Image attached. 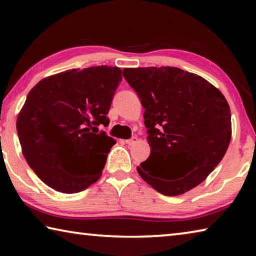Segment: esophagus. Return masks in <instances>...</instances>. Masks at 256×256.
<instances>
[{
  "instance_id": "esophagus-1",
  "label": "esophagus",
  "mask_w": 256,
  "mask_h": 256,
  "mask_svg": "<svg viewBox=\"0 0 256 256\" xmlns=\"http://www.w3.org/2000/svg\"><path fill=\"white\" fill-rule=\"evenodd\" d=\"M138 142V138L133 136L132 138H128V140H125V144H126L128 146H133L134 144H136Z\"/></svg>"
}]
</instances>
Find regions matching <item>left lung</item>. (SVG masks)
Listing matches in <instances>:
<instances>
[{"mask_svg":"<svg viewBox=\"0 0 256 256\" xmlns=\"http://www.w3.org/2000/svg\"><path fill=\"white\" fill-rule=\"evenodd\" d=\"M123 76L144 108L150 156L136 170L157 192L176 196L201 184L214 170L232 138L228 102L202 76L174 66L124 68ZM193 171L178 180L170 175L176 162Z\"/></svg>","mask_w":256,"mask_h":256,"instance_id":"8db88e82","label":"left lung"}]
</instances>
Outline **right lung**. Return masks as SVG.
I'll list each match as a JSON object with an SVG mask.
<instances>
[{
	"instance_id": "add662e5",
	"label": "right lung",
	"mask_w": 256,
	"mask_h": 256,
	"mask_svg": "<svg viewBox=\"0 0 256 256\" xmlns=\"http://www.w3.org/2000/svg\"><path fill=\"white\" fill-rule=\"evenodd\" d=\"M122 81L118 66L72 68L30 90L16 120L24 157L58 192L78 193L100 178L116 141L99 132Z\"/></svg>"
}]
</instances>
